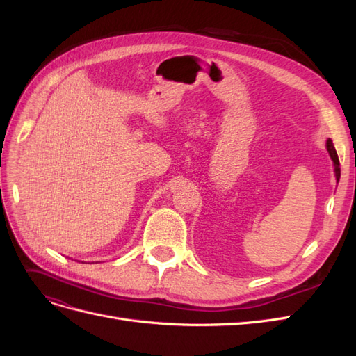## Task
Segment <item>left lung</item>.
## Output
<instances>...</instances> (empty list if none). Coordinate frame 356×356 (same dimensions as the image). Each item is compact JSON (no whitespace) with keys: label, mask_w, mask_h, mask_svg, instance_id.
I'll list each match as a JSON object with an SVG mask.
<instances>
[{"label":"left lung","mask_w":356,"mask_h":356,"mask_svg":"<svg viewBox=\"0 0 356 356\" xmlns=\"http://www.w3.org/2000/svg\"><path fill=\"white\" fill-rule=\"evenodd\" d=\"M327 149H328V153H330V156H331V159H332L334 174H336V179H337V182H339V179H340V161H339V156H337V153H336V148H334L331 139H328V141H327Z\"/></svg>","instance_id":"8db88e82"}]
</instances>
